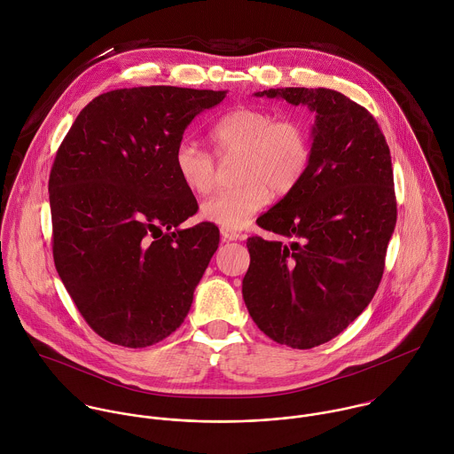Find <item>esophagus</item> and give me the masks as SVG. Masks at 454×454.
Listing matches in <instances>:
<instances>
[{"label":"esophagus","mask_w":454,"mask_h":454,"mask_svg":"<svg viewBox=\"0 0 454 454\" xmlns=\"http://www.w3.org/2000/svg\"><path fill=\"white\" fill-rule=\"evenodd\" d=\"M221 235L224 240H239V239H244L242 233L231 230V228H221Z\"/></svg>","instance_id":"obj_1"}]
</instances>
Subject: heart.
<instances>
[{
	"label": "heart",
	"instance_id": "1",
	"mask_svg": "<svg viewBox=\"0 0 454 454\" xmlns=\"http://www.w3.org/2000/svg\"><path fill=\"white\" fill-rule=\"evenodd\" d=\"M219 157L235 155V185L217 191L201 203L205 221L221 228H244L274 196L290 194L306 176L313 159L309 125L295 116L278 118L263 107H239L219 118L210 129ZM173 168L180 182L205 194L215 182V160L191 139L173 150Z\"/></svg>",
	"mask_w": 454,
	"mask_h": 454
}]
</instances>
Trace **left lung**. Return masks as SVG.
Masks as SVG:
<instances>
[{
	"mask_svg": "<svg viewBox=\"0 0 454 454\" xmlns=\"http://www.w3.org/2000/svg\"><path fill=\"white\" fill-rule=\"evenodd\" d=\"M256 97L315 113L302 182L258 217L278 240L249 237L247 311L279 345L308 350L343 333L372 302L396 226L387 141L372 113L329 88H270Z\"/></svg>",
	"mask_w": 454,
	"mask_h": 454,
	"instance_id": "obj_1",
	"label": "left lung"
}]
</instances>
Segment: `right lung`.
Listing matches in <instances>:
<instances>
[{"label": "right lung", "instance_id": "add662e5", "mask_svg": "<svg viewBox=\"0 0 454 454\" xmlns=\"http://www.w3.org/2000/svg\"><path fill=\"white\" fill-rule=\"evenodd\" d=\"M226 91L121 88L95 97L49 175L52 256L86 324L145 348L175 333L219 246V230H182L198 203L173 168L187 125Z\"/></svg>", "mask_w": 454, "mask_h": 454}]
</instances>
